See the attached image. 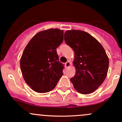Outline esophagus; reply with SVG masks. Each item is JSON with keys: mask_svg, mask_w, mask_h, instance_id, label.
<instances>
[{"mask_svg": "<svg viewBox=\"0 0 122 122\" xmlns=\"http://www.w3.org/2000/svg\"><path fill=\"white\" fill-rule=\"evenodd\" d=\"M70 65H71V63L69 61H67V62L65 63V66H66V67H68L69 66H70Z\"/></svg>", "mask_w": 122, "mask_h": 122, "instance_id": "1", "label": "esophagus"}]
</instances>
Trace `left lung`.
<instances>
[{"label":"left lung","mask_w":122,"mask_h":122,"mask_svg":"<svg viewBox=\"0 0 122 122\" xmlns=\"http://www.w3.org/2000/svg\"><path fill=\"white\" fill-rule=\"evenodd\" d=\"M64 40L75 52L76 73L71 81L79 93L88 94L102 84L107 76L109 61L100 43L80 30L65 32Z\"/></svg>","instance_id":"1"}]
</instances>
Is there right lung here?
Instances as JSON below:
<instances>
[{"label": "right lung", "instance_id": "obj_1", "mask_svg": "<svg viewBox=\"0 0 122 122\" xmlns=\"http://www.w3.org/2000/svg\"><path fill=\"white\" fill-rule=\"evenodd\" d=\"M63 41V31L49 29L35 35L25 48L20 61L22 74L32 90L45 93L56 86L64 65L56 49Z\"/></svg>", "mask_w": 122, "mask_h": 122}]
</instances>
